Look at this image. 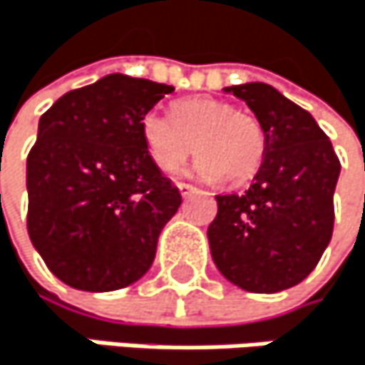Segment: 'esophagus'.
<instances>
[{"instance_id": "esophagus-1", "label": "esophagus", "mask_w": 365, "mask_h": 365, "mask_svg": "<svg viewBox=\"0 0 365 365\" xmlns=\"http://www.w3.org/2000/svg\"><path fill=\"white\" fill-rule=\"evenodd\" d=\"M177 188H179V192H181V197H184V199L197 192V188H195V186H190V184H184V181H179Z\"/></svg>"}]
</instances>
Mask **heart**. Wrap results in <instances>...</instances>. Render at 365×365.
Listing matches in <instances>:
<instances>
[{
	"label": "heart",
	"instance_id": "obj_1",
	"mask_svg": "<svg viewBox=\"0 0 365 365\" xmlns=\"http://www.w3.org/2000/svg\"><path fill=\"white\" fill-rule=\"evenodd\" d=\"M143 143L162 173H177L197 153L195 173L203 181L225 179L229 186L253 179L266 155L262 123L210 97L177 101L170 116L149 112L143 118Z\"/></svg>",
	"mask_w": 365,
	"mask_h": 365
}]
</instances>
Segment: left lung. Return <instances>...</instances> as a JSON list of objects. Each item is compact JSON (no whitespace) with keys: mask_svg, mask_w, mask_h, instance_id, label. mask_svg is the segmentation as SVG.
<instances>
[{"mask_svg":"<svg viewBox=\"0 0 365 365\" xmlns=\"http://www.w3.org/2000/svg\"><path fill=\"white\" fill-rule=\"evenodd\" d=\"M266 132V155L245 195H218L207 227L220 274L257 294L301 283L333 233V192L340 177L331 140L314 116L268 84L229 86Z\"/></svg>","mask_w":365,"mask_h":365,"instance_id":"left-lung-1","label":"left lung"}]
</instances>
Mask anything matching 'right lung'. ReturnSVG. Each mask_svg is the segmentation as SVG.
Listing matches in <instances>:
<instances>
[{
    "label": "right lung",
    "instance_id": "add662e5",
    "mask_svg": "<svg viewBox=\"0 0 365 365\" xmlns=\"http://www.w3.org/2000/svg\"><path fill=\"white\" fill-rule=\"evenodd\" d=\"M173 91L112 73L41 116L28 155V233L71 288L112 292L151 268L181 195L151 162L143 118Z\"/></svg>",
    "mask_w": 365,
    "mask_h": 365
}]
</instances>
